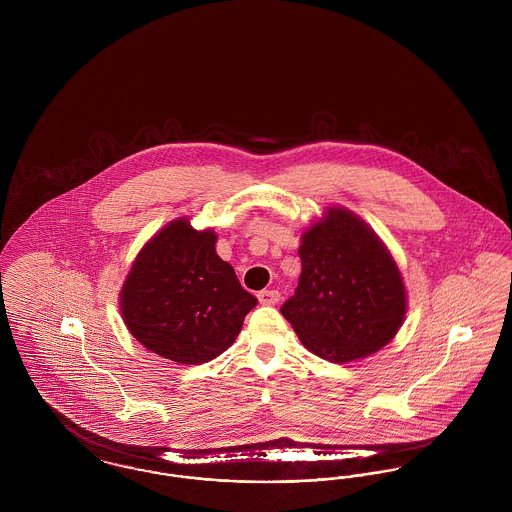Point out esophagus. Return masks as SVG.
<instances>
[{"mask_svg":"<svg viewBox=\"0 0 512 512\" xmlns=\"http://www.w3.org/2000/svg\"><path fill=\"white\" fill-rule=\"evenodd\" d=\"M261 305H276L280 301V292L278 290H263L257 293Z\"/></svg>","mask_w":512,"mask_h":512,"instance_id":"34e87169","label":"esophagus"}]
</instances>
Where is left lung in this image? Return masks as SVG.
Wrapping results in <instances>:
<instances>
[{"mask_svg":"<svg viewBox=\"0 0 512 512\" xmlns=\"http://www.w3.org/2000/svg\"><path fill=\"white\" fill-rule=\"evenodd\" d=\"M299 257V284L280 313L311 353L349 363L393 340L407 293L388 247L365 220L328 207L301 236Z\"/></svg>","mask_w":512,"mask_h":512,"instance_id":"obj_1","label":"left lung"}]
</instances>
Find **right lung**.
<instances>
[{"label": "right lung", "instance_id": "right-lung-1", "mask_svg": "<svg viewBox=\"0 0 512 512\" xmlns=\"http://www.w3.org/2000/svg\"><path fill=\"white\" fill-rule=\"evenodd\" d=\"M217 234L176 219L159 230L124 280L121 313L151 353L180 365L219 357L238 338L257 299L217 255Z\"/></svg>", "mask_w": 512, "mask_h": 512}]
</instances>
